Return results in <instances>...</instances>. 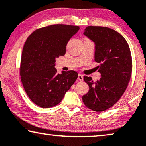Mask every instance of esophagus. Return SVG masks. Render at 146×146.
<instances>
[{
  "instance_id": "34e87169",
  "label": "esophagus",
  "mask_w": 146,
  "mask_h": 146,
  "mask_svg": "<svg viewBox=\"0 0 146 146\" xmlns=\"http://www.w3.org/2000/svg\"><path fill=\"white\" fill-rule=\"evenodd\" d=\"M78 79L80 80V81H82L83 80V75L81 74H78Z\"/></svg>"
}]
</instances>
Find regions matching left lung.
<instances>
[{
  "label": "left lung",
  "instance_id": "1",
  "mask_svg": "<svg viewBox=\"0 0 146 146\" xmlns=\"http://www.w3.org/2000/svg\"><path fill=\"white\" fill-rule=\"evenodd\" d=\"M83 34L95 43V61L99 64L101 77L94 82L84 76L89 91L82 101L90 109L103 112L117 103L128 86L133 67L131 50L125 39L110 28L89 26Z\"/></svg>",
  "mask_w": 146,
  "mask_h": 146
}]
</instances>
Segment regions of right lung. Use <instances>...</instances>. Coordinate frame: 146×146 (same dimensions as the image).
Listing matches in <instances>:
<instances>
[{"mask_svg":"<svg viewBox=\"0 0 146 146\" xmlns=\"http://www.w3.org/2000/svg\"><path fill=\"white\" fill-rule=\"evenodd\" d=\"M79 27L53 25L41 28L29 36L21 60V79L27 96L40 107L49 108L61 102L78 77L75 71L58 74L56 58L64 56L69 40Z\"/></svg>","mask_w":146,"mask_h":146,"instance_id":"1","label":"right lung"}]
</instances>
